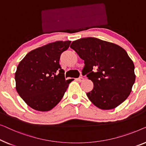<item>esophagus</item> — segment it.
<instances>
[{
    "label": "esophagus",
    "instance_id": "obj_1",
    "mask_svg": "<svg viewBox=\"0 0 146 146\" xmlns=\"http://www.w3.org/2000/svg\"><path fill=\"white\" fill-rule=\"evenodd\" d=\"M77 81H79V82L83 81H84V78H83V77H79L77 79Z\"/></svg>",
    "mask_w": 146,
    "mask_h": 146
}]
</instances>
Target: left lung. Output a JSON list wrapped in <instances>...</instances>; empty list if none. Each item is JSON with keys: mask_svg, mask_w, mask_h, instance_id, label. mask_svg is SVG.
Returning <instances> with one entry per match:
<instances>
[{"mask_svg": "<svg viewBox=\"0 0 146 146\" xmlns=\"http://www.w3.org/2000/svg\"><path fill=\"white\" fill-rule=\"evenodd\" d=\"M70 47L84 60L82 72L94 84L87 93L94 105L113 109L128 97L135 75L134 63L124 49L95 38L73 41Z\"/></svg>", "mask_w": 146, "mask_h": 146, "instance_id": "1", "label": "left lung"}]
</instances>
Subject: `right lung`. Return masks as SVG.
Listing matches in <instances>:
<instances>
[{
	"label": "right lung",
	"mask_w": 146,
	"mask_h": 146,
	"mask_svg": "<svg viewBox=\"0 0 146 146\" xmlns=\"http://www.w3.org/2000/svg\"><path fill=\"white\" fill-rule=\"evenodd\" d=\"M71 41H57L31 51L24 57L15 73L16 89L33 109L49 111L60 102L73 79L66 80L59 64Z\"/></svg>",
	"instance_id": "obj_1"
}]
</instances>
